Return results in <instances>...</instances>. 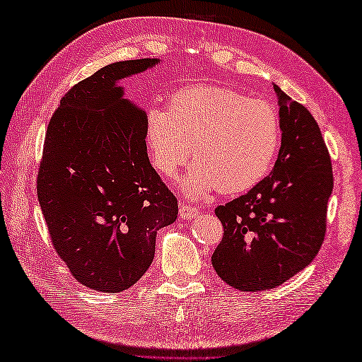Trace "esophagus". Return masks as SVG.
<instances>
[{
  "mask_svg": "<svg viewBox=\"0 0 362 362\" xmlns=\"http://www.w3.org/2000/svg\"><path fill=\"white\" fill-rule=\"evenodd\" d=\"M179 214L182 219H193L199 214V209H196V206H193V205H188V204H180Z\"/></svg>",
  "mask_w": 362,
  "mask_h": 362,
  "instance_id": "34e87169",
  "label": "esophagus"
}]
</instances>
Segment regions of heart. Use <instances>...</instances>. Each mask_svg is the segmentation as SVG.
Instances as JSON below:
<instances>
[{
    "label": "heart",
    "mask_w": 362,
    "mask_h": 362,
    "mask_svg": "<svg viewBox=\"0 0 362 362\" xmlns=\"http://www.w3.org/2000/svg\"><path fill=\"white\" fill-rule=\"evenodd\" d=\"M281 143V122L272 104L218 86L177 90L168 109H151L146 144L152 166L174 177L191 160L189 194L218 189L249 191L271 171Z\"/></svg>",
    "instance_id": "b5f03b06"
}]
</instances>
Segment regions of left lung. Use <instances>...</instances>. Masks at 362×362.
<instances>
[{"instance_id": "8db88e82", "label": "left lung", "mask_w": 362, "mask_h": 362, "mask_svg": "<svg viewBox=\"0 0 362 362\" xmlns=\"http://www.w3.org/2000/svg\"><path fill=\"white\" fill-rule=\"evenodd\" d=\"M281 146L272 173L214 213L224 236L211 255L230 286L257 292L280 286L317 255L333 191L332 158L310 110L274 86Z\"/></svg>"}]
</instances>
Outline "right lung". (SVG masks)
<instances>
[{
  "label": "right lung",
  "instance_id": "right-lung-1",
  "mask_svg": "<svg viewBox=\"0 0 362 362\" xmlns=\"http://www.w3.org/2000/svg\"><path fill=\"white\" fill-rule=\"evenodd\" d=\"M157 59L107 65L60 99L46 129L37 197L59 258L83 286L121 292L148 271L177 197L152 168L146 113L117 82Z\"/></svg>",
  "mask_w": 362,
  "mask_h": 362
}]
</instances>
